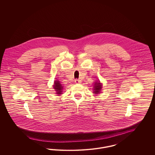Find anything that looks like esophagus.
Wrapping results in <instances>:
<instances>
[{
    "mask_svg": "<svg viewBox=\"0 0 155 155\" xmlns=\"http://www.w3.org/2000/svg\"><path fill=\"white\" fill-rule=\"evenodd\" d=\"M74 82H75L76 84H81L82 81H81V80H80V79H75Z\"/></svg>",
    "mask_w": 155,
    "mask_h": 155,
    "instance_id": "34e87169",
    "label": "esophagus"
}]
</instances>
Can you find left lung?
<instances>
[{
    "label": "left lung",
    "mask_w": 155,
    "mask_h": 155,
    "mask_svg": "<svg viewBox=\"0 0 155 155\" xmlns=\"http://www.w3.org/2000/svg\"><path fill=\"white\" fill-rule=\"evenodd\" d=\"M94 93L95 94H98L101 90V85L100 82H96L95 84V86H94Z\"/></svg>",
    "instance_id": "8db88e82"
}]
</instances>
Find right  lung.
<instances>
[{
    "instance_id": "obj_1",
    "label": "right lung",
    "mask_w": 155,
    "mask_h": 155,
    "mask_svg": "<svg viewBox=\"0 0 155 155\" xmlns=\"http://www.w3.org/2000/svg\"><path fill=\"white\" fill-rule=\"evenodd\" d=\"M54 88L55 89V91L57 92V94H62V91H63V87L58 81H55L54 82Z\"/></svg>"
}]
</instances>
